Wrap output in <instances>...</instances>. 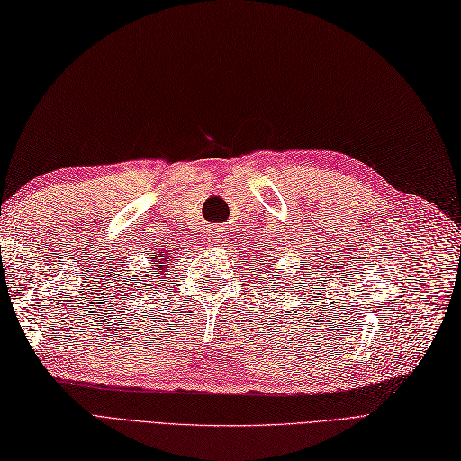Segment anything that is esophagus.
<instances>
[{
	"label": "esophagus",
	"mask_w": 461,
	"mask_h": 461,
	"mask_svg": "<svg viewBox=\"0 0 461 461\" xmlns=\"http://www.w3.org/2000/svg\"><path fill=\"white\" fill-rule=\"evenodd\" d=\"M209 237H211V240H212V242L219 244V242H222V240H224V237H227V232H224L222 229H212Z\"/></svg>",
	"instance_id": "34e87169"
}]
</instances>
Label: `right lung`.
Instances as JSON below:
<instances>
[{"mask_svg":"<svg viewBox=\"0 0 461 461\" xmlns=\"http://www.w3.org/2000/svg\"><path fill=\"white\" fill-rule=\"evenodd\" d=\"M167 252H170V250H167ZM170 258L172 256H167V254H164V252H160V254H152L150 256V262L154 264V267L152 269H162V272H164V267H160V266H164L166 262H170ZM152 279H158V277H152ZM140 282H144V277L140 279ZM160 282H164V279L160 277ZM144 287H146V291H149L150 287H152V284H144ZM142 294H144V291H142Z\"/></svg>","mask_w":461,"mask_h":461,"instance_id":"obj_1","label":"right lung"}]
</instances>
